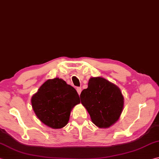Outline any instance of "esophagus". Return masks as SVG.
I'll list each match as a JSON object with an SVG mask.
<instances>
[{"mask_svg": "<svg viewBox=\"0 0 159 159\" xmlns=\"http://www.w3.org/2000/svg\"><path fill=\"white\" fill-rule=\"evenodd\" d=\"M76 91L78 92V94H79V95H80V93H81V91H82L81 88H76Z\"/></svg>", "mask_w": 159, "mask_h": 159, "instance_id": "34e87169", "label": "esophagus"}]
</instances>
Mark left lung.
I'll list each match as a JSON object with an SVG mask.
<instances>
[{"mask_svg":"<svg viewBox=\"0 0 159 159\" xmlns=\"http://www.w3.org/2000/svg\"><path fill=\"white\" fill-rule=\"evenodd\" d=\"M80 98L92 123L100 128L112 125L122 113L124 98L120 89L102 77L90 78L88 88L83 90Z\"/></svg>","mask_w":159,"mask_h":159,"instance_id":"8db88e82","label":"left lung"}]
</instances>
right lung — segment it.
I'll return each instance as SVG.
<instances>
[{"mask_svg": "<svg viewBox=\"0 0 159 159\" xmlns=\"http://www.w3.org/2000/svg\"><path fill=\"white\" fill-rule=\"evenodd\" d=\"M36 116L45 125L61 129L67 125L71 111L80 103L79 96L73 87L59 78L49 79L40 87L31 99Z\"/></svg>", "mask_w": 159, "mask_h": 159, "instance_id": "add662e5", "label": "right lung"}]
</instances>
